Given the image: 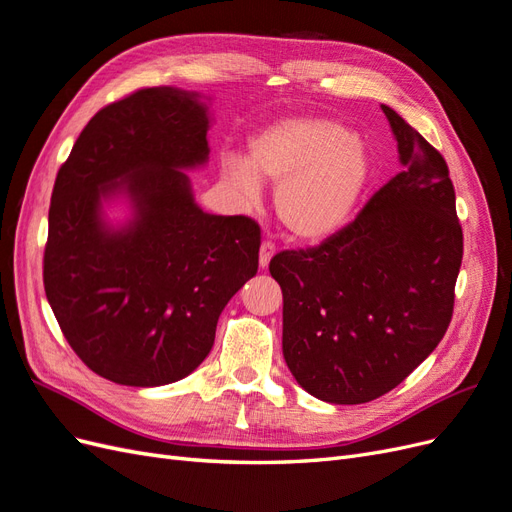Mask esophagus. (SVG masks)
<instances>
[{
    "instance_id": "obj_1",
    "label": "esophagus",
    "mask_w": 512,
    "mask_h": 512,
    "mask_svg": "<svg viewBox=\"0 0 512 512\" xmlns=\"http://www.w3.org/2000/svg\"><path fill=\"white\" fill-rule=\"evenodd\" d=\"M273 254H275V243L273 241H262L260 243V256H258V262H260L262 269L269 267V260H271Z\"/></svg>"
}]
</instances>
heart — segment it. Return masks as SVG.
<instances>
[{
	"label": "heart",
	"instance_id": "b5f03b06",
	"mask_svg": "<svg viewBox=\"0 0 512 512\" xmlns=\"http://www.w3.org/2000/svg\"><path fill=\"white\" fill-rule=\"evenodd\" d=\"M224 173L247 203H258L260 179L280 185L275 211L288 235L318 241L348 220L369 164L361 145L339 123L294 117L252 138L250 164L226 158Z\"/></svg>",
	"mask_w": 512,
	"mask_h": 512
}]
</instances>
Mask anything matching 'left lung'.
Listing matches in <instances>:
<instances>
[{
    "label": "left lung",
    "mask_w": 512,
    "mask_h": 512,
    "mask_svg": "<svg viewBox=\"0 0 512 512\" xmlns=\"http://www.w3.org/2000/svg\"><path fill=\"white\" fill-rule=\"evenodd\" d=\"M404 170L356 218L269 271L284 294V359L329 404H367L436 350L453 318L463 232L442 153L382 106Z\"/></svg>",
    "instance_id": "8db88e82"
}]
</instances>
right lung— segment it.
I'll return each instance as SVG.
<instances>
[{
    "mask_svg": "<svg viewBox=\"0 0 512 512\" xmlns=\"http://www.w3.org/2000/svg\"><path fill=\"white\" fill-rule=\"evenodd\" d=\"M207 106L145 87L89 119L61 164L42 280L59 329L98 376L126 386L177 382L205 361L222 309L258 271L260 226L209 215L190 179L209 156ZM128 193L135 218L101 222V198Z\"/></svg>",
    "mask_w": 512,
    "mask_h": 512,
    "instance_id": "right-lung-1",
    "label": "right lung"
}]
</instances>
